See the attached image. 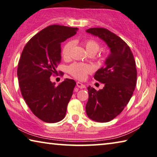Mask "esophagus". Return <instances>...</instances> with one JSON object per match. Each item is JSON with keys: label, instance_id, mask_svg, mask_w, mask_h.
<instances>
[{"label": "esophagus", "instance_id": "1", "mask_svg": "<svg viewBox=\"0 0 157 157\" xmlns=\"http://www.w3.org/2000/svg\"><path fill=\"white\" fill-rule=\"evenodd\" d=\"M76 86L78 88H81V89H83V88H86V86H85L84 84H83L81 82H77L76 83Z\"/></svg>", "mask_w": 157, "mask_h": 157}]
</instances>
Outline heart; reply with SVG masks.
<instances>
[{"instance_id":"heart-1","label":"heart","mask_w":157,"mask_h":157,"mask_svg":"<svg viewBox=\"0 0 157 157\" xmlns=\"http://www.w3.org/2000/svg\"><path fill=\"white\" fill-rule=\"evenodd\" d=\"M85 48L88 53H93L96 54L99 49V43L93 40H86L84 42ZM72 47V43L67 42L63 48V56L65 58H67L70 55V51ZM92 70L90 66L81 63H74L69 67V71L71 75L78 79H83L86 74Z\"/></svg>"}]
</instances>
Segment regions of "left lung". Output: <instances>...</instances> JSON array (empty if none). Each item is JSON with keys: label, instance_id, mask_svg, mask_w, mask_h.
Returning a JSON list of instances; mask_svg holds the SVG:
<instances>
[{"label": "left lung", "instance_id": "obj_1", "mask_svg": "<svg viewBox=\"0 0 157 157\" xmlns=\"http://www.w3.org/2000/svg\"><path fill=\"white\" fill-rule=\"evenodd\" d=\"M86 32L100 38L110 48L104 66L94 76L104 87L98 91L88 87L86 106L90 119L107 122L119 115L132 98L136 85V62L129 46L113 33L103 28H89Z\"/></svg>", "mask_w": 157, "mask_h": 157}]
</instances>
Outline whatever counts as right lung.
Instances as JSON below:
<instances>
[{
	"label": "right lung",
	"instance_id": "obj_1",
	"mask_svg": "<svg viewBox=\"0 0 157 157\" xmlns=\"http://www.w3.org/2000/svg\"><path fill=\"white\" fill-rule=\"evenodd\" d=\"M78 30L49 25L28 41L21 55L17 76L23 98L33 113L45 122H60L66 115L76 82L66 78L57 86L50 77L61 61V43Z\"/></svg>",
	"mask_w": 157,
	"mask_h": 157
}]
</instances>
